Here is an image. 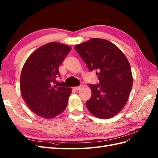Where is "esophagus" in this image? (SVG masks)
<instances>
[{
	"label": "esophagus",
	"mask_w": 158,
	"mask_h": 158,
	"mask_svg": "<svg viewBox=\"0 0 158 158\" xmlns=\"http://www.w3.org/2000/svg\"><path fill=\"white\" fill-rule=\"evenodd\" d=\"M73 88L75 90H78V89H80L81 88V86H76V87H74Z\"/></svg>",
	"instance_id": "1"
}]
</instances>
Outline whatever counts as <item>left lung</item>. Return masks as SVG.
Masks as SVG:
<instances>
[{
    "mask_svg": "<svg viewBox=\"0 0 158 158\" xmlns=\"http://www.w3.org/2000/svg\"><path fill=\"white\" fill-rule=\"evenodd\" d=\"M75 50L89 71H96L99 84H89L92 96L88 111L102 119L113 117L126 105L132 87L130 63L118 47L106 40L93 38L76 45Z\"/></svg>",
    "mask_w": 158,
    "mask_h": 158,
    "instance_id": "obj_1",
    "label": "left lung"
}]
</instances>
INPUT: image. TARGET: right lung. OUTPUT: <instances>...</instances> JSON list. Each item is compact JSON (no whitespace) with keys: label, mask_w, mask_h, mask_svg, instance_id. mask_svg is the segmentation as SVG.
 I'll use <instances>...</instances> for the list:
<instances>
[{"label":"right lung","mask_w":158,"mask_h":158,"mask_svg":"<svg viewBox=\"0 0 158 158\" xmlns=\"http://www.w3.org/2000/svg\"><path fill=\"white\" fill-rule=\"evenodd\" d=\"M70 47L51 42L33 52L23 65L20 76L22 98L39 117L52 118L63 113L72 92L70 88L52 86L59 76V67Z\"/></svg>","instance_id":"obj_1"}]
</instances>
